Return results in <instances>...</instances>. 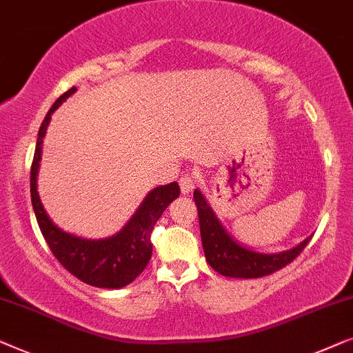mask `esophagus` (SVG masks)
<instances>
[{
  "label": "esophagus",
  "mask_w": 353,
  "mask_h": 353,
  "mask_svg": "<svg viewBox=\"0 0 353 353\" xmlns=\"http://www.w3.org/2000/svg\"><path fill=\"white\" fill-rule=\"evenodd\" d=\"M179 185H181V193L182 195H188L192 192L193 185H195V181H193L192 176H183L179 181Z\"/></svg>",
  "instance_id": "obj_1"
}]
</instances>
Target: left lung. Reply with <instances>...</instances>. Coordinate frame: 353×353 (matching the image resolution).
<instances>
[{"label":"left lung","mask_w":353,"mask_h":353,"mask_svg":"<svg viewBox=\"0 0 353 353\" xmlns=\"http://www.w3.org/2000/svg\"><path fill=\"white\" fill-rule=\"evenodd\" d=\"M200 221V233L206 262L217 274L230 278H261L274 274L294 261L310 241L307 236L299 245L281 252H259L243 246L222 225L201 190L193 192Z\"/></svg>","instance_id":"obj_1"}]
</instances>
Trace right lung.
Segmentation results:
<instances>
[{
  "instance_id": "add662e5",
  "label": "right lung",
  "mask_w": 353,
  "mask_h": 353,
  "mask_svg": "<svg viewBox=\"0 0 353 353\" xmlns=\"http://www.w3.org/2000/svg\"><path fill=\"white\" fill-rule=\"evenodd\" d=\"M77 88L73 86L63 92L49 112L39 126L37 148L30 171V193H32V205L34 216H37L39 230H41L44 240H46L49 250L56 256V259L88 285L96 288H108V290H118L129 285L136 280L145 269L152 257V241L150 235L157 221L160 219L163 212L172 200H176L181 193L177 182H171L168 185H160L148 192L143 198L141 206L128 224L120 232L108 238L101 240H88L72 233L63 232L54 224L51 217L48 216L41 200H39L37 190V176L41 161L43 139L46 136V129L51 115L61 107V103L70 97Z\"/></svg>"
}]
</instances>
